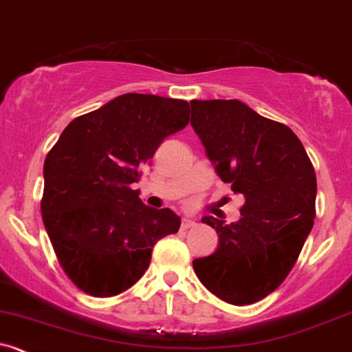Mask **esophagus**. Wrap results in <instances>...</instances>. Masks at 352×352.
I'll use <instances>...</instances> for the list:
<instances>
[{"label": "esophagus", "instance_id": "1", "mask_svg": "<svg viewBox=\"0 0 352 352\" xmlns=\"http://www.w3.org/2000/svg\"><path fill=\"white\" fill-rule=\"evenodd\" d=\"M194 224H195V221L190 219V217H182V229L192 228Z\"/></svg>", "mask_w": 352, "mask_h": 352}]
</instances>
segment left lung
<instances>
[{
    "label": "left lung",
    "instance_id": "left-lung-1",
    "mask_svg": "<svg viewBox=\"0 0 352 352\" xmlns=\"http://www.w3.org/2000/svg\"><path fill=\"white\" fill-rule=\"evenodd\" d=\"M190 108L207 158L244 197L236 223L202 217L219 246L192 261L194 272L221 300L254 303L282 285L300 254L316 219V172L290 128L238 99H194Z\"/></svg>",
    "mask_w": 352,
    "mask_h": 352
}]
</instances>
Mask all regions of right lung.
I'll return each instance as SVG.
<instances>
[{
    "instance_id": "right-lung-1",
    "label": "right lung",
    "mask_w": 352,
    "mask_h": 352,
    "mask_svg": "<svg viewBox=\"0 0 352 352\" xmlns=\"http://www.w3.org/2000/svg\"><path fill=\"white\" fill-rule=\"evenodd\" d=\"M182 99L129 92L70 121L43 164L42 217L64 272L92 297H113L148 270L158 239L180 228L140 199V168L188 123Z\"/></svg>"
}]
</instances>
